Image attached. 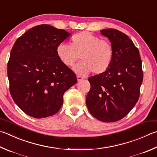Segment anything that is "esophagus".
Wrapping results in <instances>:
<instances>
[{
    "label": "esophagus",
    "instance_id": "esophagus-1",
    "mask_svg": "<svg viewBox=\"0 0 157 157\" xmlns=\"http://www.w3.org/2000/svg\"><path fill=\"white\" fill-rule=\"evenodd\" d=\"M77 79H78V82H81L82 80H83V78H82V77L79 75H78L77 76Z\"/></svg>",
    "mask_w": 157,
    "mask_h": 157
}]
</instances>
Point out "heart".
<instances>
[{
  "instance_id": "1",
  "label": "heart",
  "mask_w": 157,
  "mask_h": 157,
  "mask_svg": "<svg viewBox=\"0 0 157 157\" xmlns=\"http://www.w3.org/2000/svg\"><path fill=\"white\" fill-rule=\"evenodd\" d=\"M57 56L65 66L75 67L77 73L85 75L92 72L100 75L109 69L114 58V49L110 42L88 31L73 36L71 44L62 42L56 48Z\"/></svg>"
}]
</instances>
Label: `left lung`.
Here are the masks:
<instances>
[{
	"label": "left lung",
	"instance_id": "obj_1",
	"mask_svg": "<svg viewBox=\"0 0 157 157\" xmlns=\"http://www.w3.org/2000/svg\"><path fill=\"white\" fill-rule=\"evenodd\" d=\"M114 49L112 64L106 72L88 78L90 88L86 106L94 117L115 122L126 117L140 95L144 73L139 49L126 34L115 29L100 31Z\"/></svg>",
	"mask_w": 157,
	"mask_h": 157
}]
</instances>
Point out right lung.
Instances as JSON below:
<instances>
[{"instance_id":"right-lung-1","label":"right lung","mask_w":157,"mask_h":157,"mask_svg":"<svg viewBox=\"0 0 157 157\" xmlns=\"http://www.w3.org/2000/svg\"><path fill=\"white\" fill-rule=\"evenodd\" d=\"M71 34L49 25L33 27L16 40L7 63L11 98L34 118L55 115L63 95L77 83L75 73L57 56L56 48Z\"/></svg>"}]
</instances>
